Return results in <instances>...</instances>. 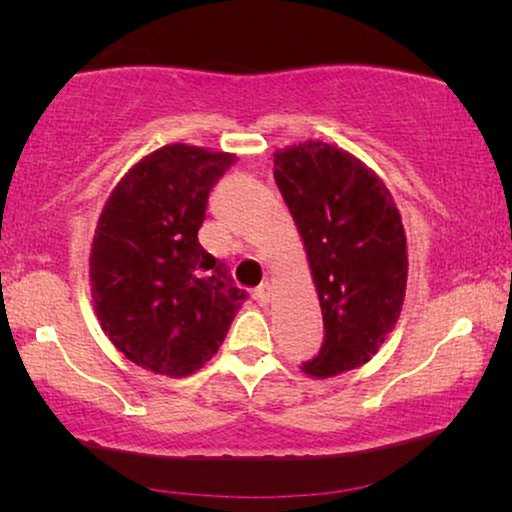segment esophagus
<instances>
[{"mask_svg":"<svg viewBox=\"0 0 512 512\" xmlns=\"http://www.w3.org/2000/svg\"><path fill=\"white\" fill-rule=\"evenodd\" d=\"M270 293H272V286H270L268 282H263V284L258 286V289L254 291V298H256V303H261V305H268V303H270Z\"/></svg>","mask_w":512,"mask_h":512,"instance_id":"esophagus-1","label":"esophagus"}]
</instances>
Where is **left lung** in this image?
<instances>
[{
    "mask_svg": "<svg viewBox=\"0 0 512 512\" xmlns=\"http://www.w3.org/2000/svg\"><path fill=\"white\" fill-rule=\"evenodd\" d=\"M279 193L305 242L324 345L303 361L314 377L352 370L377 354L401 314L408 247L389 188L361 160L324 142L275 153Z\"/></svg>",
    "mask_w": 512,
    "mask_h": 512,
    "instance_id": "1",
    "label": "left lung"
}]
</instances>
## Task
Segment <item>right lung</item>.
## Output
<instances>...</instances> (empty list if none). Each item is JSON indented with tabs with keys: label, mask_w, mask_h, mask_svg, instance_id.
I'll return each instance as SVG.
<instances>
[{
	"label": "right lung",
	"mask_w": 512,
	"mask_h": 512,
	"mask_svg": "<svg viewBox=\"0 0 512 512\" xmlns=\"http://www.w3.org/2000/svg\"><path fill=\"white\" fill-rule=\"evenodd\" d=\"M230 153L172 144L109 195L90 251V291L109 340L132 363L184 377L219 352L247 291L198 240Z\"/></svg>",
	"instance_id": "1"
}]
</instances>
